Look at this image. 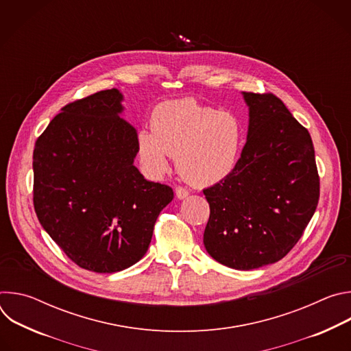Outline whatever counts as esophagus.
Segmentation results:
<instances>
[{"label":"esophagus","mask_w":351,"mask_h":351,"mask_svg":"<svg viewBox=\"0 0 351 351\" xmlns=\"http://www.w3.org/2000/svg\"><path fill=\"white\" fill-rule=\"evenodd\" d=\"M175 194H176V197L179 199H183V198H186L189 195V191L186 189H183V187H176L175 189Z\"/></svg>","instance_id":"esophagus-1"}]
</instances>
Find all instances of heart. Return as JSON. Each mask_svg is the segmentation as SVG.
<instances>
[{
	"label": "heart",
	"mask_w": 351,
	"mask_h": 351,
	"mask_svg": "<svg viewBox=\"0 0 351 351\" xmlns=\"http://www.w3.org/2000/svg\"><path fill=\"white\" fill-rule=\"evenodd\" d=\"M243 147V128L229 112H218L193 98L165 101L152 115V130L137 133V157L143 169L160 178L169 158L184 180L207 187L233 173Z\"/></svg>",
	"instance_id": "heart-1"
}]
</instances>
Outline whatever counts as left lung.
I'll list each match as a JSON object with an SVG mask.
<instances>
[{
  "instance_id": "1",
  "label": "left lung",
  "mask_w": 351,
  "mask_h": 351,
  "mask_svg": "<svg viewBox=\"0 0 351 351\" xmlns=\"http://www.w3.org/2000/svg\"><path fill=\"white\" fill-rule=\"evenodd\" d=\"M241 94L247 141L233 173L203 190L204 247L219 264L250 271L282 260L302 237L318 206L319 178L311 136L280 99Z\"/></svg>"
}]
</instances>
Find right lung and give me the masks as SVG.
Here are the masks:
<instances>
[{"instance_id": "obj_1", "label": "right lung", "mask_w": 351, "mask_h": 351, "mask_svg": "<svg viewBox=\"0 0 351 351\" xmlns=\"http://www.w3.org/2000/svg\"><path fill=\"white\" fill-rule=\"evenodd\" d=\"M118 88L98 91L61 110L33 152L37 218L80 268L112 274L143 258L169 186L134 167L137 130L122 118Z\"/></svg>"}]
</instances>
